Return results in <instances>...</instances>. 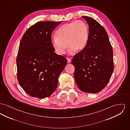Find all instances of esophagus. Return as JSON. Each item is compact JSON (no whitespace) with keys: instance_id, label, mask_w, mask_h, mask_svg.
<instances>
[{"instance_id":"obj_1","label":"esophagus","mask_w":130,"mask_h":130,"mask_svg":"<svg viewBox=\"0 0 130 130\" xmlns=\"http://www.w3.org/2000/svg\"><path fill=\"white\" fill-rule=\"evenodd\" d=\"M71 62V59L70 58H67V63H70Z\"/></svg>"}]
</instances>
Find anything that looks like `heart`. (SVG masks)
<instances>
[{"mask_svg": "<svg viewBox=\"0 0 130 130\" xmlns=\"http://www.w3.org/2000/svg\"><path fill=\"white\" fill-rule=\"evenodd\" d=\"M89 37L88 25L83 21L65 23L55 33V37L52 40L55 52L59 55L65 53L67 45L70 54L75 52L82 51L86 46Z\"/></svg>", "mask_w": 130, "mask_h": 130, "instance_id": "obj_1", "label": "heart"}]
</instances>
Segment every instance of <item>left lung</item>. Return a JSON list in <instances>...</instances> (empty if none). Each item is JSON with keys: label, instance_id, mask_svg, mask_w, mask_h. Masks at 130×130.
<instances>
[{"label": "left lung", "instance_id": "8db88e82", "mask_svg": "<svg viewBox=\"0 0 130 130\" xmlns=\"http://www.w3.org/2000/svg\"><path fill=\"white\" fill-rule=\"evenodd\" d=\"M82 18L89 25V37L85 48L72 59L74 77L81 91L96 93L106 86L113 72V51L105 28L90 17Z\"/></svg>", "mask_w": 130, "mask_h": 130}]
</instances>
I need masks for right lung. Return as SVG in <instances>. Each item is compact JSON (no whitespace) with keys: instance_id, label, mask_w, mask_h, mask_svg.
<instances>
[{"instance_id":"obj_1","label":"right lung","mask_w":130,"mask_h":130,"mask_svg":"<svg viewBox=\"0 0 130 130\" xmlns=\"http://www.w3.org/2000/svg\"><path fill=\"white\" fill-rule=\"evenodd\" d=\"M62 22H40L23 34L17 57L18 80L24 91L43 99L56 90L67 59L55 54L52 44L54 29Z\"/></svg>"}]
</instances>
